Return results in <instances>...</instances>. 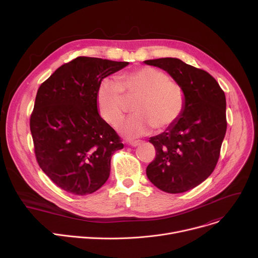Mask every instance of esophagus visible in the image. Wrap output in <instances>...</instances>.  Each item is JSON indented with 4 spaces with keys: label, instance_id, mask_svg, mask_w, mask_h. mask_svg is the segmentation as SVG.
<instances>
[{
    "label": "esophagus",
    "instance_id": "obj_1",
    "mask_svg": "<svg viewBox=\"0 0 258 258\" xmlns=\"http://www.w3.org/2000/svg\"><path fill=\"white\" fill-rule=\"evenodd\" d=\"M141 143H142V141H140V140H132V141H130V145L134 146V147L140 145Z\"/></svg>",
    "mask_w": 258,
    "mask_h": 258
}]
</instances>
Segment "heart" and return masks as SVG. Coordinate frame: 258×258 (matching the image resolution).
Wrapping results in <instances>:
<instances>
[{
  "mask_svg": "<svg viewBox=\"0 0 258 258\" xmlns=\"http://www.w3.org/2000/svg\"><path fill=\"white\" fill-rule=\"evenodd\" d=\"M126 98H137L133 106L135 115L119 126L122 136L140 137L153 127L162 131L172 125L185 106L184 90L177 81L154 68L145 67L123 73L116 81L103 79L96 94L99 114L111 125H117L125 113Z\"/></svg>",
  "mask_w": 258,
  "mask_h": 258,
  "instance_id": "obj_1",
  "label": "heart"
}]
</instances>
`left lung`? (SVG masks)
<instances>
[{"label": "left lung", "instance_id": "obj_1", "mask_svg": "<svg viewBox=\"0 0 258 258\" xmlns=\"http://www.w3.org/2000/svg\"><path fill=\"white\" fill-rule=\"evenodd\" d=\"M144 63L166 71L185 94L180 118L165 132L150 138L157 154L146 175L162 191L185 192L204 182L218 163L227 130L225 93L208 72L179 58Z\"/></svg>", "mask_w": 258, "mask_h": 258}]
</instances>
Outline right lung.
Here are the masks:
<instances>
[{"mask_svg": "<svg viewBox=\"0 0 258 258\" xmlns=\"http://www.w3.org/2000/svg\"><path fill=\"white\" fill-rule=\"evenodd\" d=\"M128 64L79 56L59 67L37 90L30 131L39 167L64 191L93 194L110 177L112 155L123 148L100 117L97 89Z\"/></svg>", "mask_w": 258, "mask_h": 258, "instance_id": "add662e5", "label": "right lung"}]
</instances>
